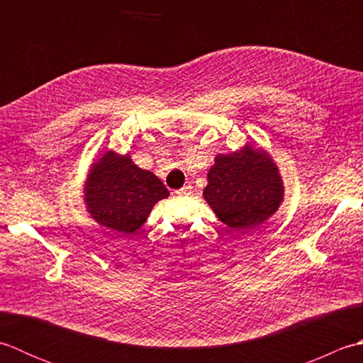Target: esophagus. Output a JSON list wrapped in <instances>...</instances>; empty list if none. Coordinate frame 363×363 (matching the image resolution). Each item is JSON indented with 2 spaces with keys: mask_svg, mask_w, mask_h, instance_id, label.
<instances>
[{
  "mask_svg": "<svg viewBox=\"0 0 363 363\" xmlns=\"http://www.w3.org/2000/svg\"><path fill=\"white\" fill-rule=\"evenodd\" d=\"M176 194L179 195V196H187V195L191 194V186H190V184H186V186H184L182 189L176 190Z\"/></svg>",
  "mask_w": 363,
  "mask_h": 363,
  "instance_id": "obj_1",
  "label": "esophagus"
}]
</instances>
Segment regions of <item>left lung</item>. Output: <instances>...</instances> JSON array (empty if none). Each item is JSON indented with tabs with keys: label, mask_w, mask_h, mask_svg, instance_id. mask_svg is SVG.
Returning a JSON list of instances; mask_svg holds the SVG:
<instances>
[{
	"label": "left lung",
	"mask_w": 363,
	"mask_h": 363,
	"mask_svg": "<svg viewBox=\"0 0 363 363\" xmlns=\"http://www.w3.org/2000/svg\"><path fill=\"white\" fill-rule=\"evenodd\" d=\"M284 182L269 152L246 143L229 154H217L203 191L218 220L235 233L256 229L284 201Z\"/></svg>",
	"instance_id": "left-lung-1"
}]
</instances>
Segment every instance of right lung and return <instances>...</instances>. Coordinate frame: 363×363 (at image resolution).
Listing matches in <instances>:
<instances>
[{
  "label": "right lung",
  "instance_id": "right-lung-1",
  "mask_svg": "<svg viewBox=\"0 0 363 363\" xmlns=\"http://www.w3.org/2000/svg\"><path fill=\"white\" fill-rule=\"evenodd\" d=\"M169 191L159 177L137 167L129 154L112 150L90 165L84 201L99 226L129 235L140 229L152 207Z\"/></svg>",
  "mask_w": 363,
  "mask_h": 363
}]
</instances>
